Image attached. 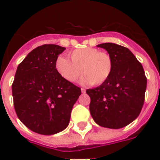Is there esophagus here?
Returning <instances> with one entry per match:
<instances>
[{"label": "esophagus", "instance_id": "1", "mask_svg": "<svg viewBox=\"0 0 160 160\" xmlns=\"http://www.w3.org/2000/svg\"><path fill=\"white\" fill-rule=\"evenodd\" d=\"M85 91H86V90H85V89H84V88H81V93L85 94Z\"/></svg>", "mask_w": 160, "mask_h": 160}]
</instances>
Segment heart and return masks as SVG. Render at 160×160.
Instances as JSON below:
<instances>
[{"label":"heart","instance_id":"heart-1","mask_svg":"<svg viewBox=\"0 0 160 160\" xmlns=\"http://www.w3.org/2000/svg\"><path fill=\"white\" fill-rule=\"evenodd\" d=\"M70 60L60 56L55 61L58 74L68 82L75 83L83 73V84L102 85L108 80L113 71V60L106 52L91 47L74 50Z\"/></svg>","mask_w":160,"mask_h":160}]
</instances>
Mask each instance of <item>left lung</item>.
I'll list each match as a JSON object with an SVG mask.
<instances>
[{"mask_svg":"<svg viewBox=\"0 0 160 160\" xmlns=\"http://www.w3.org/2000/svg\"><path fill=\"white\" fill-rule=\"evenodd\" d=\"M113 60V71L104 84L86 90L90 111L95 122L109 129H120L139 116L144 102L147 78L141 63L129 49L103 43Z\"/></svg>","mask_w":160,"mask_h":160,"instance_id":"8db88e82","label":"left lung"}]
</instances>
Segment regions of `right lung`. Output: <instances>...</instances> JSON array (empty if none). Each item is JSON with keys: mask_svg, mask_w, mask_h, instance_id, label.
I'll list each match as a JSON object with an SVG mask.
<instances>
[{"mask_svg": "<svg viewBox=\"0 0 160 160\" xmlns=\"http://www.w3.org/2000/svg\"><path fill=\"white\" fill-rule=\"evenodd\" d=\"M65 47L43 45L31 51L18 65L12 84L19 119L37 134L51 135L68 126L80 88L64 80L55 61Z\"/></svg>", "mask_w": 160, "mask_h": 160, "instance_id": "right-lung-1", "label": "right lung"}]
</instances>
